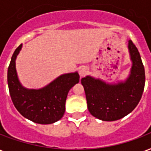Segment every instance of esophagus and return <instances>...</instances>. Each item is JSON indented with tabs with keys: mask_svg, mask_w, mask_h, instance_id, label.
<instances>
[{
	"mask_svg": "<svg viewBox=\"0 0 151 151\" xmlns=\"http://www.w3.org/2000/svg\"><path fill=\"white\" fill-rule=\"evenodd\" d=\"M87 72H88V68L86 66H81L79 69V74L81 77H84L87 73Z\"/></svg>",
	"mask_w": 151,
	"mask_h": 151,
	"instance_id": "34e87169",
	"label": "esophagus"
}]
</instances>
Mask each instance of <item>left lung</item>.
<instances>
[{"label":"left lung","mask_w":151,"mask_h":151,"mask_svg":"<svg viewBox=\"0 0 151 151\" xmlns=\"http://www.w3.org/2000/svg\"><path fill=\"white\" fill-rule=\"evenodd\" d=\"M132 66L124 82L109 84L86 76L81 82L86 93L88 109L92 116L104 121H115L132 112L142 97L145 70L140 54L132 40L128 41Z\"/></svg>","instance_id":"obj_1"}]
</instances>
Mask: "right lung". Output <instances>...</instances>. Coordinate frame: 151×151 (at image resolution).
<instances>
[{
  "mask_svg": "<svg viewBox=\"0 0 151 151\" xmlns=\"http://www.w3.org/2000/svg\"><path fill=\"white\" fill-rule=\"evenodd\" d=\"M21 47L20 44L16 49L8 69V86L12 103L29 120L40 124H53L63 116L67 94L79 82V74L65 73L43 88L27 89L19 83L16 70V58Z\"/></svg>",
  "mask_w": 151,
  "mask_h": 151,
  "instance_id": "add662e5",
  "label": "right lung"
}]
</instances>
